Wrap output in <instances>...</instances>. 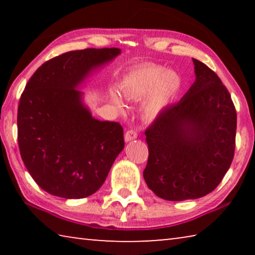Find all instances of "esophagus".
<instances>
[{
	"label": "esophagus",
	"instance_id": "1",
	"mask_svg": "<svg viewBox=\"0 0 255 255\" xmlns=\"http://www.w3.org/2000/svg\"><path fill=\"white\" fill-rule=\"evenodd\" d=\"M137 138V132L133 130V129H129V130L126 131L125 133V140L126 141H130L132 139H136Z\"/></svg>",
	"mask_w": 255,
	"mask_h": 255
}]
</instances>
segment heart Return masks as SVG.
Instances as JSON below:
<instances>
[{
  "mask_svg": "<svg viewBox=\"0 0 255 255\" xmlns=\"http://www.w3.org/2000/svg\"><path fill=\"white\" fill-rule=\"evenodd\" d=\"M182 88V79L178 72L166 70L159 65H146L129 72L119 84V91L129 101L141 102L139 111L143 119L155 120L173 101ZM111 103L119 111L124 105L115 93L110 97Z\"/></svg>",
  "mask_w": 255,
  "mask_h": 255,
  "instance_id": "1",
  "label": "heart"
}]
</instances>
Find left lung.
Returning a JSON list of instances; mask_svg holds the SVG:
<instances>
[{"instance_id": "8db88e82", "label": "left lung", "mask_w": 255, "mask_h": 255, "mask_svg": "<svg viewBox=\"0 0 255 255\" xmlns=\"http://www.w3.org/2000/svg\"><path fill=\"white\" fill-rule=\"evenodd\" d=\"M196 81L146 129L147 187L170 201L198 199L221 183L235 150L236 110L214 71L192 58Z\"/></svg>"}]
</instances>
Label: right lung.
<instances>
[{"label": "right lung", "mask_w": 255, "mask_h": 255, "mask_svg": "<svg viewBox=\"0 0 255 255\" xmlns=\"http://www.w3.org/2000/svg\"><path fill=\"white\" fill-rule=\"evenodd\" d=\"M122 53L119 48L73 50L33 73L18 108V143L30 175L50 195H93L125 147L120 124L92 117L80 85Z\"/></svg>", "instance_id": "add662e5"}]
</instances>
